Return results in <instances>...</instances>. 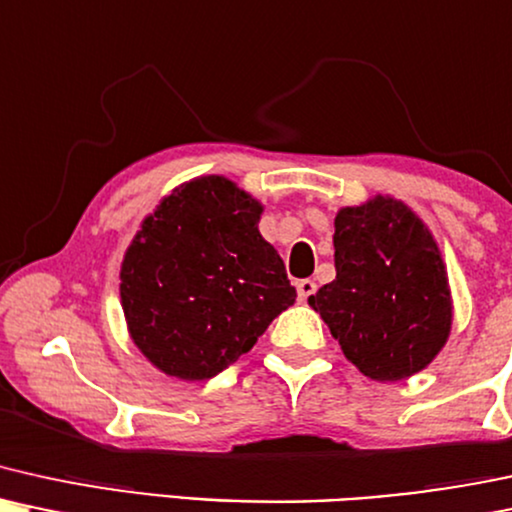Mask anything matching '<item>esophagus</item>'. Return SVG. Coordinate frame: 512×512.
<instances>
[{
  "instance_id": "obj_1",
  "label": "esophagus",
  "mask_w": 512,
  "mask_h": 512,
  "mask_svg": "<svg viewBox=\"0 0 512 512\" xmlns=\"http://www.w3.org/2000/svg\"><path fill=\"white\" fill-rule=\"evenodd\" d=\"M316 294V282L314 280H299L297 282V297L299 302H306L309 297H314Z\"/></svg>"
}]
</instances>
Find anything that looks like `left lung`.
<instances>
[{
	"label": "left lung",
	"instance_id": "left-lung-1",
	"mask_svg": "<svg viewBox=\"0 0 512 512\" xmlns=\"http://www.w3.org/2000/svg\"><path fill=\"white\" fill-rule=\"evenodd\" d=\"M335 280L309 306L366 378L405 381L446 347L453 294L441 249L405 201L376 194L335 215Z\"/></svg>",
	"mask_w": 512,
	"mask_h": 512
}]
</instances>
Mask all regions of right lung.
Wrapping results in <instances>:
<instances>
[{
	"instance_id": "right-lung-1",
	"label": "right lung",
	"mask_w": 512,
	"mask_h": 512,
	"mask_svg": "<svg viewBox=\"0 0 512 512\" xmlns=\"http://www.w3.org/2000/svg\"><path fill=\"white\" fill-rule=\"evenodd\" d=\"M263 203L222 174L179 184L126 246L119 297L129 338L162 374L206 381L294 304L285 263L258 232Z\"/></svg>"
}]
</instances>
